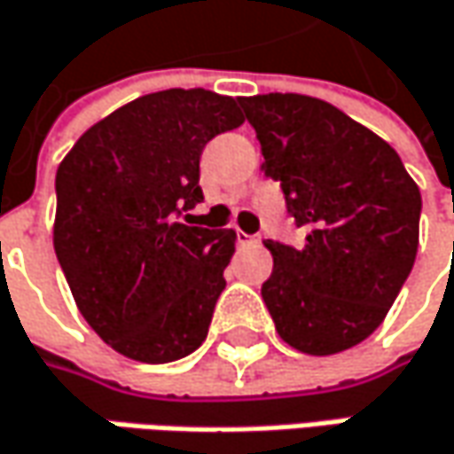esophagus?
I'll return each mask as SVG.
<instances>
[{
  "instance_id": "obj_1",
  "label": "esophagus",
  "mask_w": 454,
  "mask_h": 454,
  "mask_svg": "<svg viewBox=\"0 0 454 454\" xmlns=\"http://www.w3.org/2000/svg\"><path fill=\"white\" fill-rule=\"evenodd\" d=\"M236 241H239V247H256L262 239H259V236H249V233H244V231H236Z\"/></svg>"
}]
</instances>
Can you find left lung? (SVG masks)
Returning a JSON list of instances; mask_svg holds the SVG:
<instances>
[{
  "mask_svg": "<svg viewBox=\"0 0 454 454\" xmlns=\"http://www.w3.org/2000/svg\"><path fill=\"white\" fill-rule=\"evenodd\" d=\"M278 179L301 249L267 241L275 267L262 298L282 341L336 355L375 332L419 249L421 192L395 148L339 107L306 94L239 99Z\"/></svg>",
  "mask_w": 454,
  "mask_h": 454,
  "instance_id": "1",
  "label": "left lung"
}]
</instances>
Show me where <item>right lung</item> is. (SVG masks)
I'll list each match as a JSON object with an SVG mask.
<instances>
[{
    "label": "right lung",
    "instance_id": "1",
    "mask_svg": "<svg viewBox=\"0 0 454 454\" xmlns=\"http://www.w3.org/2000/svg\"><path fill=\"white\" fill-rule=\"evenodd\" d=\"M241 122L226 94H144L59 164L53 249L79 313L128 360H182L207 336L236 233L179 215L202 200L205 144Z\"/></svg>",
    "mask_w": 454,
    "mask_h": 454
}]
</instances>
